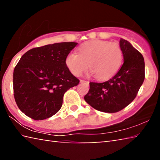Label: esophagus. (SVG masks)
I'll use <instances>...</instances> for the list:
<instances>
[{
	"mask_svg": "<svg viewBox=\"0 0 160 160\" xmlns=\"http://www.w3.org/2000/svg\"><path fill=\"white\" fill-rule=\"evenodd\" d=\"M80 83H87V84H89L88 81L83 80H80Z\"/></svg>",
	"mask_w": 160,
	"mask_h": 160,
	"instance_id": "1",
	"label": "esophagus"
}]
</instances>
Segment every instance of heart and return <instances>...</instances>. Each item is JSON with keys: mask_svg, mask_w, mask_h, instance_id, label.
I'll list each match as a JSON object with an SVG mask.
<instances>
[{"mask_svg": "<svg viewBox=\"0 0 160 160\" xmlns=\"http://www.w3.org/2000/svg\"><path fill=\"white\" fill-rule=\"evenodd\" d=\"M122 59V51L117 44L97 39L80 45L78 54H68L66 65L75 76L86 71L89 65L97 79L107 80L117 72Z\"/></svg>", "mask_w": 160, "mask_h": 160, "instance_id": "1", "label": "heart"}]
</instances>
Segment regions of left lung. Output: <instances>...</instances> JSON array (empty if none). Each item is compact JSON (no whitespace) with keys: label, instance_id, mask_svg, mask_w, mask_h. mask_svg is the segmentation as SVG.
Listing matches in <instances>:
<instances>
[{"label":"left lung","instance_id":"1","mask_svg":"<svg viewBox=\"0 0 160 160\" xmlns=\"http://www.w3.org/2000/svg\"><path fill=\"white\" fill-rule=\"evenodd\" d=\"M119 44L124 61L120 70L106 82H90V90L84 97L92 107L102 112L115 113L128 106L135 98L145 79L142 54L122 38Z\"/></svg>","mask_w":160,"mask_h":160}]
</instances>
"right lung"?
I'll return each instance as SVG.
<instances>
[{
	"instance_id": "1",
	"label": "right lung",
	"mask_w": 160,
	"mask_h": 160,
	"mask_svg": "<svg viewBox=\"0 0 160 160\" xmlns=\"http://www.w3.org/2000/svg\"><path fill=\"white\" fill-rule=\"evenodd\" d=\"M76 42H61L32 48L22 56L13 72L15 102L26 116L44 120L62 107L63 97L80 80L66 65Z\"/></svg>"
}]
</instances>
